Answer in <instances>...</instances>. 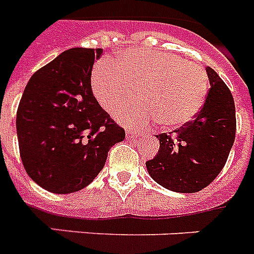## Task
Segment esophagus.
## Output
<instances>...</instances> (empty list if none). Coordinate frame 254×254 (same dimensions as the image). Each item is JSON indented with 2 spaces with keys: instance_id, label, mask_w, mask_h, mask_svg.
<instances>
[{
  "instance_id": "34e87169",
  "label": "esophagus",
  "mask_w": 254,
  "mask_h": 254,
  "mask_svg": "<svg viewBox=\"0 0 254 254\" xmlns=\"http://www.w3.org/2000/svg\"><path fill=\"white\" fill-rule=\"evenodd\" d=\"M137 135H138V131L133 130V129H127V138L137 137Z\"/></svg>"
}]
</instances>
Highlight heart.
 <instances>
[{"label": "heart", "instance_id": "b5f03b06", "mask_svg": "<svg viewBox=\"0 0 254 254\" xmlns=\"http://www.w3.org/2000/svg\"><path fill=\"white\" fill-rule=\"evenodd\" d=\"M91 92L103 109H119L117 121L130 127L158 120L166 127L185 125L199 112L207 91V75L198 64L155 49H127L109 61H100L91 73Z\"/></svg>", "mask_w": 254, "mask_h": 254}]
</instances>
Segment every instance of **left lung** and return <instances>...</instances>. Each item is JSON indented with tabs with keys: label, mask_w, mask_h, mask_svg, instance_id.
Here are the masks:
<instances>
[{
	"label": "left lung",
	"mask_w": 254,
	"mask_h": 254,
	"mask_svg": "<svg viewBox=\"0 0 254 254\" xmlns=\"http://www.w3.org/2000/svg\"><path fill=\"white\" fill-rule=\"evenodd\" d=\"M210 90L194 120L156 135L155 158L146 162L150 176L159 185L179 193H195L223 170L235 141L236 116L232 94L214 69L206 66Z\"/></svg>",
	"instance_id": "8db88e82"
}]
</instances>
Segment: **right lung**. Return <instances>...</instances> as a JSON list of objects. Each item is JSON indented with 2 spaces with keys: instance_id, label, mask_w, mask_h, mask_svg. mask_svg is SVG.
Returning <instances> with one entry per match:
<instances>
[{
  "instance_id": "1",
  "label": "right lung",
  "mask_w": 254,
  "mask_h": 254,
  "mask_svg": "<svg viewBox=\"0 0 254 254\" xmlns=\"http://www.w3.org/2000/svg\"><path fill=\"white\" fill-rule=\"evenodd\" d=\"M102 48H71L30 78L16 111L27 175L56 194L74 193L98 176L125 130L99 106L91 71Z\"/></svg>"
}]
</instances>
